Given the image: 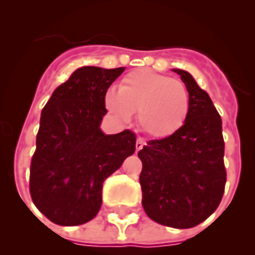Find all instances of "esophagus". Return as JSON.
<instances>
[{
	"label": "esophagus",
	"instance_id": "obj_1",
	"mask_svg": "<svg viewBox=\"0 0 255 255\" xmlns=\"http://www.w3.org/2000/svg\"><path fill=\"white\" fill-rule=\"evenodd\" d=\"M144 144H145V140H144V139H143V138H138V139H136V143H135L136 152L140 151V149H142L143 147H144Z\"/></svg>",
	"mask_w": 255,
	"mask_h": 255
}]
</instances>
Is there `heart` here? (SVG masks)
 Returning <instances> with one entry per match:
<instances>
[{
    "instance_id": "1",
    "label": "heart",
    "mask_w": 255,
    "mask_h": 255,
    "mask_svg": "<svg viewBox=\"0 0 255 255\" xmlns=\"http://www.w3.org/2000/svg\"><path fill=\"white\" fill-rule=\"evenodd\" d=\"M104 103L120 120L130 119L138 110L139 126L153 138L175 134L190 112V94L183 82L144 68L126 75L119 90L108 89Z\"/></svg>"
}]
</instances>
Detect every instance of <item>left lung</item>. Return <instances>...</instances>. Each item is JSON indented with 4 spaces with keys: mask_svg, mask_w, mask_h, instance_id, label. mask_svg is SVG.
I'll return each mask as SVG.
<instances>
[{
    "mask_svg": "<svg viewBox=\"0 0 255 255\" xmlns=\"http://www.w3.org/2000/svg\"><path fill=\"white\" fill-rule=\"evenodd\" d=\"M190 94L184 125L171 136L149 140L138 152L142 205L152 221L173 228L200 225L218 208L225 192L222 120L206 91L183 69Z\"/></svg>",
    "mask_w": 255,
    "mask_h": 255,
    "instance_id": "8db88e82",
    "label": "left lung"
}]
</instances>
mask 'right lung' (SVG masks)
<instances>
[{
  "label": "right lung",
  "instance_id": "1",
  "mask_svg": "<svg viewBox=\"0 0 255 255\" xmlns=\"http://www.w3.org/2000/svg\"><path fill=\"white\" fill-rule=\"evenodd\" d=\"M125 67H81L54 90L41 112L29 192L36 208L59 226L91 221L103 182L135 152V134H104V95Z\"/></svg>",
  "mask_w": 255,
  "mask_h": 255
}]
</instances>
